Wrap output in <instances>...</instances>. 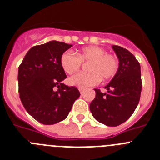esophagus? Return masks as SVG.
<instances>
[{
    "mask_svg": "<svg viewBox=\"0 0 160 160\" xmlns=\"http://www.w3.org/2000/svg\"><path fill=\"white\" fill-rule=\"evenodd\" d=\"M84 90H85L84 88H78V90L80 91V93H81V94H83V92H84Z\"/></svg>",
    "mask_w": 160,
    "mask_h": 160,
    "instance_id": "obj_1",
    "label": "esophagus"
}]
</instances>
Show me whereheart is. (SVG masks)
Returning a JSON list of instances; mask_svg holds the SVG:
<instances>
[{"label": "heart", "instance_id": "b5f03b06", "mask_svg": "<svg viewBox=\"0 0 160 160\" xmlns=\"http://www.w3.org/2000/svg\"><path fill=\"white\" fill-rule=\"evenodd\" d=\"M83 62H90L89 73H77L69 78V83L78 88L93 87L100 80L106 81L116 74L118 69V61L115 55L107 53L103 48L97 46L84 47L77 52V55L70 51L61 56L60 64L62 70L68 74L75 73Z\"/></svg>", "mask_w": 160, "mask_h": 160}]
</instances>
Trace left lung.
<instances>
[{"label":"left lung","mask_w":160,"mask_h":160,"mask_svg":"<svg viewBox=\"0 0 160 160\" xmlns=\"http://www.w3.org/2000/svg\"><path fill=\"white\" fill-rule=\"evenodd\" d=\"M112 49L118 59L116 74L104 88L107 93L94 89L95 98L90 104V112L98 122L116 127L132 115L140 99L142 90L140 65L128 49L118 46Z\"/></svg>","instance_id":"1"}]
</instances>
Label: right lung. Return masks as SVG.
<instances>
[{
  "label": "right lung",
  "instance_id": "right-lung-1",
  "mask_svg": "<svg viewBox=\"0 0 160 160\" xmlns=\"http://www.w3.org/2000/svg\"><path fill=\"white\" fill-rule=\"evenodd\" d=\"M72 46L57 41L33 46L18 68L21 101L31 116L45 125L64 120L80 96L76 87L62 82L66 75L61 56ZM54 87L59 90L53 91Z\"/></svg>",
  "mask_w": 160,
  "mask_h": 160
}]
</instances>
